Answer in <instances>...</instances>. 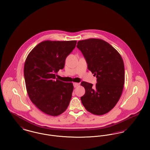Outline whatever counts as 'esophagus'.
<instances>
[{
	"mask_svg": "<svg viewBox=\"0 0 150 150\" xmlns=\"http://www.w3.org/2000/svg\"><path fill=\"white\" fill-rule=\"evenodd\" d=\"M73 86H74V88H76V87H77V86H79V83H73Z\"/></svg>",
	"mask_w": 150,
	"mask_h": 150,
	"instance_id": "34e87169",
	"label": "esophagus"
}]
</instances>
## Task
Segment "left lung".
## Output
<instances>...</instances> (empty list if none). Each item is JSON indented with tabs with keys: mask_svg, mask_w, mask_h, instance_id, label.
Instances as JSON below:
<instances>
[{
	"mask_svg": "<svg viewBox=\"0 0 150 150\" xmlns=\"http://www.w3.org/2000/svg\"><path fill=\"white\" fill-rule=\"evenodd\" d=\"M88 69L96 76V86L82 81L85 94L80 99L86 110L97 115L105 114L120 99L124 84V65L120 54L106 42L89 39L78 42Z\"/></svg>",
	"mask_w": 150,
	"mask_h": 150,
	"instance_id": "1",
	"label": "left lung"
}]
</instances>
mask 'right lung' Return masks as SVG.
Here are the masks:
<instances>
[{"label":"right lung","instance_id":"1","mask_svg":"<svg viewBox=\"0 0 150 150\" xmlns=\"http://www.w3.org/2000/svg\"><path fill=\"white\" fill-rule=\"evenodd\" d=\"M76 44L72 41H44L30 52L24 66L27 92L31 102L44 113L61 114L67 109L74 89L71 83L56 79L65 60Z\"/></svg>","mask_w":150,"mask_h":150}]
</instances>
